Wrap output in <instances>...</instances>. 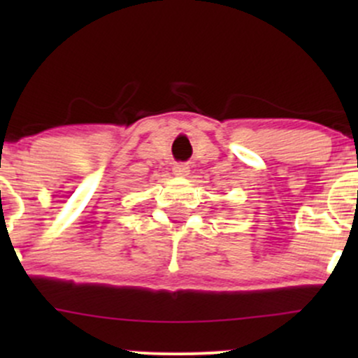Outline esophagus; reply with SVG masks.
Here are the masks:
<instances>
[{
	"instance_id": "obj_1",
	"label": "esophagus",
	"mask_w": 358,
	"mask_h": 358,
	"mask_svg": "<svg viewBox=\"0 0 358 358\" xmlns=\"http://www.w3.org/2000/svg\"><path fill=\"white\" fill-rule=\"evenodd\" d=\"M173 173L176 176H187L190 173V166H188L187 163H178V165L173 166Z\"/></svg>"
}]
</instances>
